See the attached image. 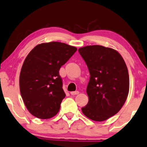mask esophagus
Instances as JSON below:
<instances>
[{
    "label": "esophagus",
    "mask_w": 147,
    "mask_h": 147,
    "mask_svg": "<svg viewBox=\"0 0 147 147\" xmlns=\"http://www.w3.org/2000/svg\"><path fill=\"white\" fill-rule=\"evenodd\" d=\"M71 95H78V94H79V91H72L71 92Z\"/></svg>",
    "instance_id": "obj_1"
}]
</instances>
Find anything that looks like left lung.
<instances>
[{
    "label": "left lung",
    "mask_w": 147,
    "mask_h": 147,
    "mask_svg": "<svg viewBox=\"0 0 147 147\" xmlns=\"http://www.w3.org/2000/svg\"><path fill=\"white\" fill-rule=\"evenodd\" d=\"M78 52L90 76L86 88L88 102L82 111L93 121H106L121 109L127 97V67L121 54L112 48L94 45L79 48Z\"/></svg>",
    "instance_id": "obj_1"
}]
</instances>
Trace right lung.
Masks as SVG:
<instances>
[{"mask_svg":"<svg viewBox=\"0 0 147 147\" xmlns=\"http://www.w3.org/2000/svg\"><path fill=\"white\" fill-rule=\"evenodd\" d=\"M76 50V47L52 41L37 45L28 54L21 69L20 90L31 115L47 119L59 112L65 97L59 69Z\"/></svg>","mask_w":147,"mask_h":147,"instance_id":"right-lung-1","label":"right lung"}]
</instances>
